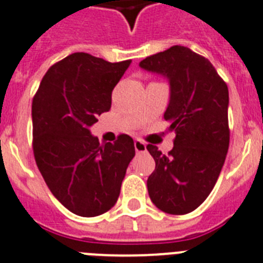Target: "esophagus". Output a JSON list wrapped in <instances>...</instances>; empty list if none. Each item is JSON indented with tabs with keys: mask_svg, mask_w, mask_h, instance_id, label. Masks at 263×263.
<instances>
[{
	"mask_svg": "<svg viewBox=\"0 0 263 263\" xmlns=\"http://www.w3.org/2000/svg\"><path fill=\"white\" fill-rule=\"evenodd\" d=\"M134 145H135V151L138 152V154L147 151V145H145V143L143 142V140H140V139H136Z\"/></svg>",
	"mask_w": 263,
	"mask_h": 263,
	"instance_id": "obj_1",
	"label": "esophagus"
}]
</instances>
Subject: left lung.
Returning <instances> with one entry per match:
<instances>
[{
	"instance_id": "8db88e82",
	"label": "left lung",
	"mask_w": 263,
	"mask_h": 263,
	"mask_svg": "<svg viewBox=\"0 0 263 263\" xmlns=\"http://www.w3.org/2000/svg\"><path fill=\"white\" fill-rule=\"evenodd\" d=\"M140 67L168 77L164 119L176 134L168 155L147 145L156 163L147 179L149 198L164 213L189 214L210 195L223 167L230 143L229 88L213 64L187 46L145 57Z\"/></svg>"
}]
</instances>
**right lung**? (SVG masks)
I'll list each match as a JSON object with an SVG mask.
<instances>
[{
  "label": "right lung",
  "instance_id": "obj_1",
  "mask_svg": "<svg viewBox=\"0 0 263 263\" xmlns=\"http://www.w3.org/2000/svg\"><path fill=\"white\" fill-rule=\"evenodd\" d=\"M129 64L72 53L48 69L33 98L37 167L57 200L80 217L111 210L135 156L131 136L101 144L89 132L98 116L109 111L112 90Z\"/></svg>",
  "mask_w": 263,
  "mask_h": 263
}]
</instances>
